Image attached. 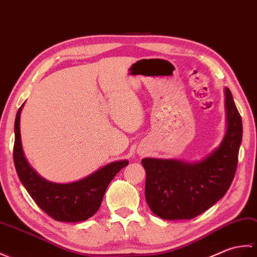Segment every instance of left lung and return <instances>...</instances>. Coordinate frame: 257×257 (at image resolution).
<instances>
[{"label": "left lung", "mask_w": 257, "mask_h": 257, "mask_svg": "<svg viewBox=\"0 0 257 257\" xmlns=\"http://www.w3.org/2000/svg\"><path fill=\"white\" fill-rule=\"evenodd\" d=\"M226 131L220 145L199 162L143 158L148 207L164 220H189L226 193L234 178L242 142V118L229 88L224 89Z\"/></svg>", "instance_id": "obj_1"}]
</instances>
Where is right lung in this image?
<instances>
[{"label": "right lung", "instance_id": "right-lung-1", "mask_svg": "<svg viewBox=\"0 0 257 257\" xmlns=\"http://www.w3.org/2000/svg\"><path fill=\"white\" fill-rule=\"evenodd\" d=\"M17 111L14 124V165L23 186L44 212L61 222H81L99 210L107 186L115 175L128 165V161L112 162L82 179L58 184L36 173L24 155L21 140V113Z\"/></svg>", "mask_w": 257, "mask_h": 257}]
</instances>
